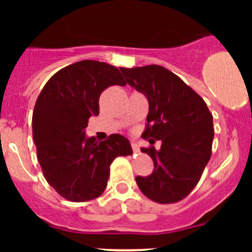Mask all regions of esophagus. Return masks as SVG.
<instances>
[{"mask_svg": "<svg viewBox=\"0 0 252 252\" xmlns=\"http://www.w3.org/2000/svg\"><path fill=\"white\" fill-rule=\"evenodd\" d=\"M131 148H132V152H134V153H138V152H140V148H138L137 143L131 142Z\"/></svg>", "mask_w": 252, "mask_h": 252, "instance_id": "1", "label": "esophagus"}]
</instances>
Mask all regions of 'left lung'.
I'll return each mask as SVG.
<instances>
[{
  "label": "left lung",
  "instance_id": "1",
  "mask_svg": "<svg viewBox=\"0 0 252 252\" xmlns=\"http://www.w3.org/2000/svg\"><path fill=\"white\" fill-rule=\"evenodd\" d=\"M126 82L148 98L149 112L142 148L154 161V172L137 176L138 189L150 200L174 204L186 198L200 180L212 154L213 117L206 103L180 77L163 66L120 67ZM160 140L161 148L152 144Z\"/></svg>",
  "mask_w": 252,
  "mask_h": 252
}]
</instances>
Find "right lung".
<instances>
[{"mask_svg": "<svg viewBox=\"0 0 252 252\" xmlns=\"http://www.w3.org/2000/svg\"><path fill=\"white\" fill-rule=\"evenodd\" d=\"M126 84L116 66L82 60L58 71L40 92L32 117L37 161L46 181L66 200L84 202L102 195L112 161L132 154L122 135L98 143L85 138L84 131L89 118L99 115L104 90Z\"/></svg>", "mask_w": 252, "mask_h": 252, "instance_id": "right-lung-1", "label": "right lung"}]
</instances>
